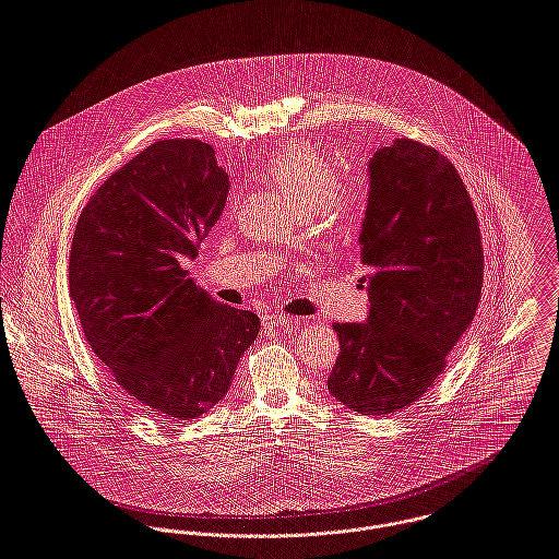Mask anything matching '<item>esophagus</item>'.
<instances>
[{"mask_svg":"<svg viewBox=\"0 0 559 559\" xmlns=\"http://www.w3.org/2000/svg\"><path fill=\"white\" fill-rule=\"evenodd\" d=\"M262 323L264 325H288V323H293L286 314H282V312H266V314H262Z\"/></svg>","mask_w":559,"mask_h":559,"instance_id":"34e87169","label":"esophagus"}]
</instances>
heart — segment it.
Wrapping results in <instances>:
<instances>
[{
  "label": "heart",
  "mask_w": 559,
  "mask_h": 559,
  "mask_svg": "<svg viewBox=\"0 0 559 559\" xmlns=\"http://www.w3.org/2000/svg\"><path fill=\"white\" fill-rule=\"evenodd\" d=\"M264 169L299 214H312L321 234L349 238L356 231L367 192L358 185L341 182L336 163L323 152L310 143L293 141L273 152Z\"/></svg>",
  "instance_id": "1"
}]
</instances>
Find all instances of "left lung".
<instances>
[{"label":"left lung","mask_w":559,"mask_h":559,"mask_svg":"<svg viewBox=\"0 0 559 559\" xmlns=\"http://www.w3.org/2000/svg\"><path fill=\"white\" fill-rule=\"evenodd\" d=\"M360 234L371 273L369 323H334L328 390L358 414H399L447 369L484 284L479 221L457 169L438 150L396 139L374 152Z\"/></svg>","instance_id":"8db88e82"}]
</instances>
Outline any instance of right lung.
<instances>
[{"mask_svg":"<svg viewBox=\"0 0 559 559\" xmlns=\"http://www.w3.org/2000/svg\"><path fill=\"white\" fill-rule=\"evenodd\" d=\"M229 178L197 139L156 141L84 205L69 293L112 383L150 414L187 423L216 405L260 319L218 304L182 266L218 221Z\"/></svg>","mask_w":559,"mask_h":559,"instance_id":"add662e5","label":"right lung"}]
</instances>
